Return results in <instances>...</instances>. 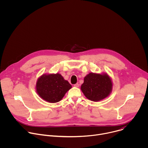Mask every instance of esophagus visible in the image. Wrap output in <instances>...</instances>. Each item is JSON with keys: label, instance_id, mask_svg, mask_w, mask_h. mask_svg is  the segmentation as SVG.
Instances as JSON below:
<instances>
[{"label": "esophagus", "instance_id": "34e87169", "mask_svg": "<svg viewBox=\"0 0 148 148\" xmlns=\"http://www.w3.org/2000/svg\"><path fill=\"white\" fill-rule=\"evenodd\" d=\"M74 87H79V84H78V83H77V84H74Z\"/></svg>", "mask_w": 148, "mask_h": 148}]
</instances>
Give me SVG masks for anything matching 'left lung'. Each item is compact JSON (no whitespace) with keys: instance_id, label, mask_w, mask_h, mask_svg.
Masks as SVG:
<instances>
[{"instance_id":"8db88e82","label":"left lung","mask_w":148,"mask_h":148,"mask_svg":"<svg viewBox=\"0 0 148 148\" xmlns=\"http://www.w3.org/2000/svg\"><path fill=\"white\" fill-rule=\"evenodd\" d=\"M112 82L107 74L90 73L84 77L81 90L88 99L99 101L107 98L111 92Z\"/></svg>"}]
</instances>
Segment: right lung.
<instances>
[{"mask_svg":"<svg viewBox=\"0 0 148 148\" xmlns=\"http://www.w3.org/2000/svg\"><path fill=\"white\" fill-rule=\"evenodd\" d=\"M72 87L71 84L58 74H43L36 82V91L38 95L50 103L59 102Z\"/></svg>","mask_w":148,"mask_h":148,"instance_id":"right-lung-1","label":"right lung"}]
</instances>
